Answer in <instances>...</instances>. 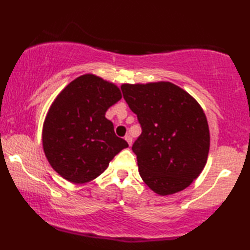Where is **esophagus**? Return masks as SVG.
<instances>
[{
	"instance_id": "obj_1",
	"label": "esophagus",
	"mask_w": 250,
	"mask_h": 250,
	"mask_svg": "<svg viewBox=\"0 0 250 250\" xmlns=\"http://www.w3.org/2000/svg\"><path fill=\"white\" fill-rule=\"evenodd\" d=\"M125 140L127 141V144H128L129 146H131V144H132V138L130 137V135H126V136H125Z\"/></svg>"
}]
</instances>
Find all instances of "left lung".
<instances>
[{
    "label": "left lung",
    "mask_w": 250,
    "mask_h": 250,
    "mask_svg": "<svg viewBox=\"0 0 250 250\" xmlns=\"http://www.w3.org/2000/svg\"><path fill=\"white\" fill-rule=\"evenodd\" d=\"M121 89L141 126L131 149L142 180L160 195L186 189L200 176L209 151L201 105L169 82L123 84Z\"/></svg>",
    "instance_id": "left-lung-1"
}]
</instances>
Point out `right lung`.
<instances>
[{"label": "right lung", "mask_w": 250, "mask_h": 250, "mask_svg": "<svg viewBox=\"0 0 250 250\" xmlns=\"http://www.w3.org/2000/svg\"><path fill=\"white\" fill-rule=\"evenodd\" d=\"M122 98L118 86L93 74L72 81L50 105L43 149L64 179L85 183L100 176L128 144L115 135L105 112Z\"/></svg>", "instance_id": "add662e5"}]
</instances>
